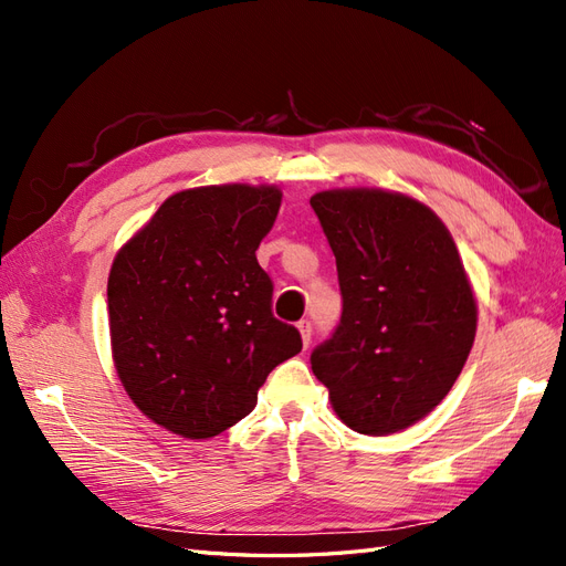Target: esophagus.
Here are the masks:
<instances>
[{
    "mask_svg": "<svg viewBox=\"0 0 566 566\" xmlns=\"http://www.w3.org/2000/svg\"><path fill=\"white\" fill-rule=\"evenodd\" d=\"M297 328H300V335H302V342H304V347H310V342H312V321H300L297 323Z\"/></svg>",
    "mask_w": 566,
    "mask_h": 566,
    "instance_id": "1",
    "label": "esophagus"
}]
</instances>
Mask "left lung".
I'll return each instance as SVG.
<instances>
[{
    "instance_id": "1",
    "label": "left lung",
    "mask_w": 566,
    "mask_h": 566,
    "mask_svg": "<svg viewBox=\"0 0 566 566\" xmlns=\"http://www.w3.org/2000/svg\"><path fill=\"white\" fill-rule=\"evenodd\" d=\"M310 202L342 290L339 325L314 349L312 370L354 432H401L432 413L468 361L476 300L465 266L416 198L333 188Z\"/></svg>"
}]
</instances>
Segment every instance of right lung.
Segmentation results:
<instances>
[{
  "mask_svg": "<svg viewBox=\"0 0 566 566\" xmlns=\"http://www.w3.org/2000/svg\"><path fill=\"white\" fill-rule=\"evenodd\" d=\"M281 188H186L117 250L108 276L117 378L146 418L210 439L256 406L266 375L302 352L295 325L271 314L256 248Z\"/></svg>",
  "mask_w": 566,
  "mask_h": 566,
  "instance_id": "1",
  "label": "right lung"
}]
</instances>
